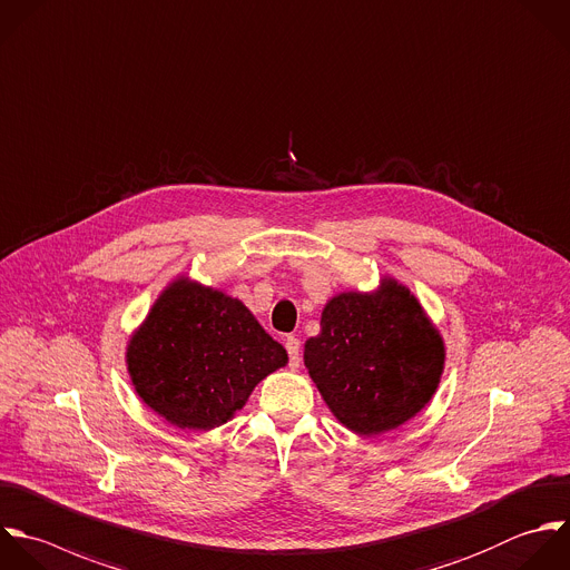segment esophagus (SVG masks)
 Wrapping results in <instances>:
<instances>
[{"instance_id":"34e87169","label":"esophagus","mask_w":570,"mask_h":570,"mask_svg":"<svg viewBox=\"0 0 570 570\" xmlns=\"http://www.w3.org/2000/svg\"><path fill=\"white\" fill-rule=\"evenodd\" d=\"M284 346H286V351H288V366L295 371V368H299V364H302V355H299V340L297 337H286V342H284Z\"/></svg>"}]
</instances>
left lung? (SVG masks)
I'll return each instance as SVG.
<instances>
[{
	"instance_id": "left-lung-1",
	"label": "left lung",
	"mask_w": 570,
	"mask_h": 570,
	"mask_svg": "<svg viewBox=\"0 0 570 570\" xmlns=\"http://www.w3.org/2000/svg\"><path fill=\"white\" fill-rule=\"evenodd\" d=\"M320 326L304 344V364L348 431L382 435L433 400L446 346L420 299L397 279L382 277L377 291L331 297Z\"/></svg>"
}]
</instances>
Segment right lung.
I'll return each instance as SVG.
<instances>
[{
  "instance_id": "obj_1",
  "label": "right lung",
  "mask_w": 570,
  "mask_h": 570,
  "mask_svg": "<svg viewBox=\"0 0 570 570\" xmlns=\"http://www.w3.org/2000/svg\"><path fill=\"white\" fill-rule=\"evenodd\" d=\"M286 364V348L237 297L184 275L161 291L126 348L141 402L188 431L233 420L253 389Z\"/></svg>"
}]
</instances>
